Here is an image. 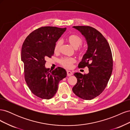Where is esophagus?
<instances>
[{"instance_id": "obj_1", "label": "esophagus", "mask_w": 130, "mask_h": 130, "mask_svg": "<svg viewBox=\"0 0 130 130\" xmlns=\"http://www.w3.org/2000/svg\"><path fill=\"white\" fill-rule=\"evenodd\" d=\"M67 73L68 76H70L73 75V73L71 71H70V70H67Z\"/></svg>"}]
</instances>
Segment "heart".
<instances>
[{"label":"heart","instance_id":"b5f03b06","mask_svg":"<svg viewBox=\"0 0 130 130\" xmlns=\"http://www.w3.org/2000/svg\"><path fill=\"white\" fill-rule=\"evenodd\" d=\"M67 40L69 44L71 45L74 49H77L82 44V40L79 37L75 35H70L67 38ZM61 41H58L56 42L54 47V50L55 52H57L60 50L61 45ZM75 62L73 58L65 57L63 58L60 61L61 64L67 68H71L73 64Z\"/></svg>","mask_w":130,"mask_h":130}]
</instances>
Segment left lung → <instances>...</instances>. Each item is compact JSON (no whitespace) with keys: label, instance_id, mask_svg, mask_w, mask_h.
Here are the masks:
<instances>
[{"label":"left lung","instance_id":"8db88e82","mask_svg":"<svg viewBox=\"0 0 130 130\" xmlns=\"http://www.w3.org/2000/svg\"><path fill=\"white\" fill-rule=\"evenodd\" d=\"M73 27L82 34L87 44V50L78 64V68L87 67L89 73H74L77 83L73 87L76 96L91 100L103 92L111 76L113 59L108 42L99 31L89 26Z\"/></svg>","mask_w":130,"mask_h":130}]
</instances>
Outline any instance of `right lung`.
I'll return each instance as SVG.
<instances>
[{"label": "right lung", "instance_id": "obj_1", "mask_svg": "<svg viewBox=\"0 0 130 130\" xmlns=\"http://www.w3.org/2000/svg\"><path fill=\"white\" fill-rule=\"evenodd\" d=\"M66 30V27H41L30 34L23 44L21 58L25 81L31 92L41 99L52 98L59 82L67 76L63 68L51 72L45 66V59L53 55L56 43Z\"/></svg>", "mask_w": 130, "mask_h": 130}]
</instances>
